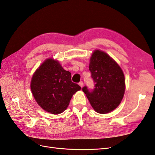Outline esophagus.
Masks as SVG:
<instances>
[{
	"mask_svg": "<svg viewBox=\"0 0 155 155\" xmlns=\"http://www.w3.org/2000/svg\"><path fill=\"white\" fill-rule=\"evenodd\" d=\"M78 84L80 85L81 87H83V81H81L80 83H78Z\"/></svg>",
	"mask_w": 155,
	"mask_h": 155,
	"instance_id": "34e87169",
	"label": "esophagus"
}]
</instances>
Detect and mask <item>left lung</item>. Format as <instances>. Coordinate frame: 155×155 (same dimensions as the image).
I'll list each match as a JSON object with an SVG mask.
<instances>
[{
    "instance_id": "obj_1",
    "label": "left lung",
    "mask_w": 155,
    "mask_h": 155,
    "mask_svg": "<svg viewBox=\"0 0 155 155\" xmlns=\"http://www.w3.org/2000/svg\"><path fill=\"white\" fill-rule=\"evenodd\" d=\"M89 71L94 87L89 89L84 86L82 90L95 111L101 114L110 113L119 105L124 96L123 71L110 56L98 50L91 58Z\"/></svg>"
}]
</instances>
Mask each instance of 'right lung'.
<instances>
[{"mask_svg": "<svg viewBox=\"0 0 155 155\" xmlns=\"http://www.w3.org/2000/svg\"><path fill=\"white\" fill-rule=\"evenodd\" d=\"M31 88L39 106L57 114L66 110L72 95L81 87L72 83L70 72L65 71L58 61L49 58L35 72Z\"/></svg>", "mask_w": 155, "mask_h": 155, "instance_id": "right-lung-1", "label": "right lung"}]
</instances>
